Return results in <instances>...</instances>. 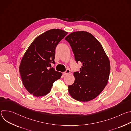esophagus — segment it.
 Returning <instances> with one entry per match:
<instances>
[{
	"instance_id": "1",
	"label": "esophagus",
	"mask_w": 131,
	"mask_h": 131,
	"mask_svg": "<svg viewBox=\"0 0 131 131\" xmlns=\"http://www.w3.org/2000/svg\"><path fill=\"white\" fill-rule=\"evenodd\" d=\"M70 69H67L65 72H63V74H64V75H67V74L70 73Z\"/></svg>"
}]
</instances>
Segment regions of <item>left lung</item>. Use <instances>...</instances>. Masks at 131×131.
<instances>
[{
  "label": "left lung",
  "instance_id": "obj_1",
  "mask_svg": "<svg viewBox=\"0 0 131 131\" xmlns=\"http://www.w3.org/2000/svg\"><path fill=\"white\" fill-rule=\"evenodd\" d=\"M65 39L71 47L77 63L82 66L74 72V83L68 85L70 96L80 102H88L103 91L109 79L110 65L102 45L91 34L73 32Z\"/></svg>",
  "mask_w": 131,
  "mask_h": 131
}]
</instances>
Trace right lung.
<instances>
[{"mask_svg": "<svg viewBox=\"0 0 131 131\" xmlns=\"http://www.w3.org/2000/svg\"><path fill=\"white\" fill-rule=\"evenodd\" d=\"M60 29H52L38 36L29 46L21 60L20 72L24 86L31 94L39 97L48 94L53 83L62 73L55 70V50L67 34Z\"/></svg>", "mask_w": 131, "mask_h": 131, "instance_id": "add662e5", "label": "right lung"}]
</instances>
